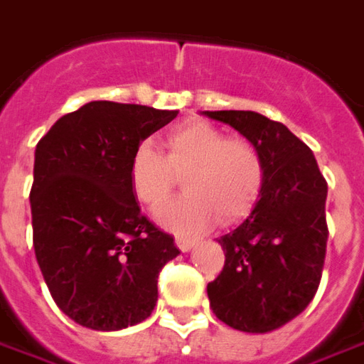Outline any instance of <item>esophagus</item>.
Instances as JSON below:
<instances>
[{
    "label": "esophagus",
    "mask_w": 364,
    "mask_h": 364,
    "mask_svg": "<svg viewBox=\"0 0 364 364\" xmlns=\"http://www.w3.org/2000/svg\"><path fill=\"white\" fill-rule=\"evenodd\" d=\"M175 244H177V247L181 250V252H189L191 247H193V240L191 237H183V236H177L175 237Z\"/></svg>",
    "instance_id": "34e87169"
}]
</instances>
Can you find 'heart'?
Listing matches in <instances>:
<instances>
[{
  "instance_id": "1",
  "label": "heart",
  "mask_w": 364,
  "mask_h": 364,
  "mask_svg": "<svg viewBox=\"0 0 364 364\" xmlns=\"http://www.w3.org/2000/svg\"><path fill=\"white\" fill-rule=\"evenodd\" d=\"M164 156L150 142L136 146L128 177L136 198L158 208L183 179L187 195L159 208L156 220L177 234H193L216 218L236 224L252 213L263 191L265 166L245 138H228L205 120H187L164 136Z\"/></svg>"
}]
</instances>
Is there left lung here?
Segmentation results:
<instances>
[{
  "instance_id": "obj_1",
  "label": "left lung",
  "mask_w": 364,
  "mask_h": 364,
  "mask_svg": "<svg viewBox=\"0 0 364 364\" xmlns=\"http://www.w3.org/2000/svg\"><path fill=\"white\" fill-rule=\"evenodd\" d=\"M259 150L265 183L252 214L218 240L226 261L206 292L216 318L247 333L282 328L320 287L328 183L312 150L289 128L253 111H203Z\"/></svg>"
}]
</instances>
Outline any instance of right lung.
<instances>
[{"mask_svg": "<svg viewBox=\"0 0 364 364\" xmlns=\"http://www.w3.org/2000/svg\"><path fill=\"white\" fill-rule=\"evenodd\" d=\"M177 111L91 101L38 140L31 189L33 244L54 302L83 328L117 331L144 321L158 277L179 255L136 203L128 166L136 146Z\"/></svg>", "mask_w": 364, "mask_h": 364, "instance_id": "obj_1", "label": "right lung"}]
</instances>
